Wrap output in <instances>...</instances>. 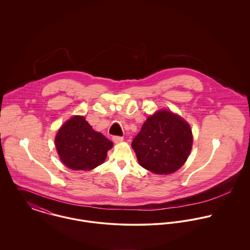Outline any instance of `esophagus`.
I'll return each instance as SVG.
<instances>
[{"label": "esophagus", "mask_w": 250, "mask_h": 250, "mask_svg": "<svg viewBox=\"0 0 250 250\" xmlns=\"http://www.w3.org/2000/svg\"><path fill=\"white\" fill-rule=\"evenodd\" d=\"M112 141L114 143H120L123 142V138L122 137H118V136H114L112 137Z\"/></svg>", "instance_id": "34e87169"}]
</instances>
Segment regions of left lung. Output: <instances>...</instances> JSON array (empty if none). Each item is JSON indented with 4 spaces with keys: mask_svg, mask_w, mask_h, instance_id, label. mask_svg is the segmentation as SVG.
<instances>
[{
    "mask_svg": "<svg viewBox=\"0 0 250 250\" xmlns=\"http://www.w3.org/2000/svg\"><path fill=\"white\" fill-rule=\"evenodd\" d=\"M192 146L188 122L163 109L150 115L132 142L139 164L156 174H170L186 163Z\"/></svg>",
    "mask_w": 250,
    "mask_h": 250,
    "instance_id": "1",
    "label": "left lung"
}]
</instances>
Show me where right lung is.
Returning a JSON list of instances; mask_svg holds the SVG:
<instances>
[{
	"label": "right lung",
	"mask_w": 250,
	"mask_h": 250,
	"mask_svg": "<svg viewBox=\"0 0 250 250\" xmlns=\"http://www.w3.org/2000/svg\"><path fill=\"white\" fill-rule=\"evenodd\" d=\"M56 148L61 161L73 170H91L102 165L113 143L95 132L83 116L75 115L59 130Z\"/></svg>",
	"instance_id": "add662e5"
}]
</instances>
